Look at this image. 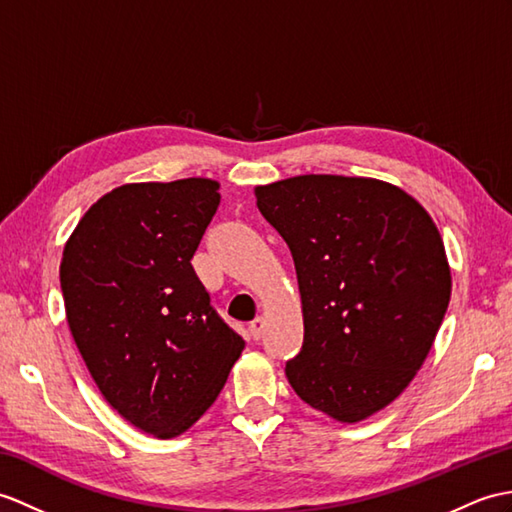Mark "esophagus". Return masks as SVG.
I'll return each instance as SVG.
<instances>
[{
	"mask_svg": "<svg viewBox=\"0 0 512 512\" xmlns=\"http://www.w3.org/2000/svg\"><path fill=\"white\" fill-rule=\"evenodd\" d=\"M264 329H266L264 318H255L253 323L248 325V334H251V338L257 342V340H261V336H264Z\"/></svg>",
	"mask_w": 512,
	"mask_h": 512,
	"instance_id": "obj_1",
	"label": "esophagus"
}]
</instances>
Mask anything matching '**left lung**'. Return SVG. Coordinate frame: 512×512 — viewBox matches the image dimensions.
I'll return each mask as SVG.
<instances>
[{"instance_id": "left-lung-1", "label": "left lung", "mask_w": 512, "mask_h": 512, "mask_svg": "<svg viewBox=\"0 0 512 512\" xmlns=\"http://www.w3.org/2000/svg\"><path fill=\"white\" fill-rule=\"evenodd\" d=\"M288 244L303 347L285 375L305 403L355 423L401 395L441 327L451 275L417 200L375 178L307 174L255 189Z\"/></svg>"}]
</instances>
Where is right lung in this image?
I'll return each instance as SVG.
<instances>
[{
    "label": "right lung",
    "instance_id": "right-lung-1",
    "mask_svg": "<svg viewBox=\"0 0 512 512\" xmlns=\"http://www.w3.org/2000/svg\"><path fill=\"white\" fill-rule=\"evenodd\" d=\"M218 183H133L102 196L61 261L67 323L104 399L159 438L207 412L244 340L213 310L192 257Z\"/></svg>",
    "mask_w": 512,
    "mask_h": 512
}]
</instances>
